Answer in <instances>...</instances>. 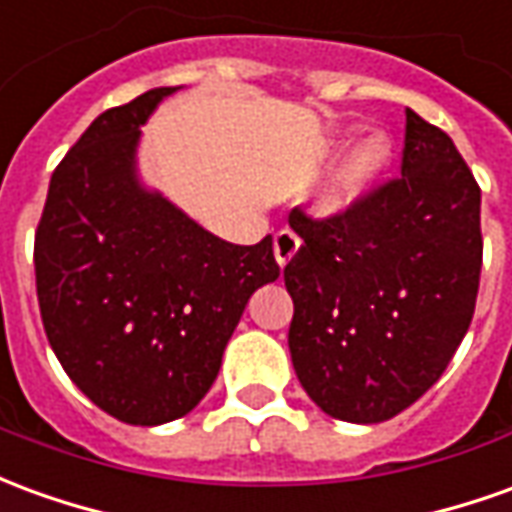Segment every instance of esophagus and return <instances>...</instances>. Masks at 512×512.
Masks as SVG:
<instances>
[{
    "instance_id": "34e87169",
    "label": "esophagus",
    "mask_w": 512,
    "mask_h": 512,
    "mask_svg": "<svg viewBox=\"0 0 512 512\" xmlns=\"http://www.w3.org/2000/svg\"><path fill=\"white\" fill-rule=\"evenodd\" d=\"M299 244H302V238L293 230H288V227L277 230V235H274V252H277L280 266H288V263H291V257L299 252Z\"/></svg>"
}]
</instances>
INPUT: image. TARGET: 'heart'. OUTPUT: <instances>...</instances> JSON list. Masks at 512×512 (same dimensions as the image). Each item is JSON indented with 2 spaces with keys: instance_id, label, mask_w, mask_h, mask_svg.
I'll list each match as a JSON object with an SVG mask.
<instances>
[{
  "instance_id": "heart-1",
  "label": "heart",
  "mask_w": 512,
  "mask_h": 512,
  "mask_svg": "<svg viewBox=\"0 0 512 512\" xmlns=\"http://www.w3.org/2000/svg\"><path fill=\"white\" fill-rule=\"evenodd\" d=\"M388 163H391V141L385 135H371L366 141H360L349 155L343 157L335 177H332V199L349 202L368 191Z\"/></svg>"
}]
</instances>
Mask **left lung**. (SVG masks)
I'll use <instances>...</instances> for the list:
<instances>
[{"label": "left lung", "mask_w": 512, "mask_h": 512, "mask_svg": "<svg viewBox=\"0 0 512 512\" xmlns=\"http://www.w3.org/2000/svg\"><path fill=\"white\" fill-rule=\"evenodd\" d=\"M288 221L302 238L285 266L296 377L327 416L388 421L438 382L474 318L480 185L452 138L405 110L399 177Z\"/></svg>", "instance_id": "1"}]
</instances>
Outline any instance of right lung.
Instances as JSON below:
<instances>
[{"mask_svg":"<svg viewBox=\"0 0 512 512\" xmlns=\"http://www.w3.org/2000/svg\"><path fill=\"white\" fill-rule=\"evenodd\" d=\"M174 91L91 121L52 174L32 255L60 366L96 407L141 427L202 402L249 296L280 277L271 235L227 244L135 180L138 127Z\"/></svg>","mask_w":512,"mask_h":512,"instance_id":"1","label":"right lung"}]
</instances>
